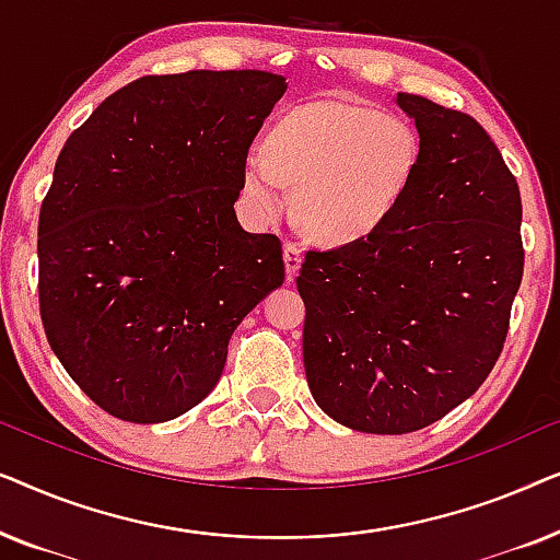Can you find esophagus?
Masks as SVG:
<instances>
[{
	"mask_svg": "<svg viewBox=\"0 0 560 560\" xmlns=\"http://www.w3.org/2000/svg\"><path fill=\"white\" fill-rule=\"evenodd\" d=\"M282 259H285V275H288V282H290L298 275V270H301L303 249L298 247L295 242H285V247H282Z\"/></svg>",
	"mask_w": 560,
	"mask_h": 560,
	"instance_id": "esophagus-1",
	"label": "esophagus"
}]
</instances>
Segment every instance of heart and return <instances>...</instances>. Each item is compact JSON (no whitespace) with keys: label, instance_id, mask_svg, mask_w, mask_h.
<instances>
[{"label":"heart","instance_id":"obj_1","mask_svg":"<svg viewBox=\"0 0 560 560\" xmlns=\"http://www.w3.org/2000/svg\"><path fill=\"white\" fill-rule=\"evenodd\" d=\"M420 163L408 121L372 106L313 102L275 121L265 152L242 165V196L257 219L285 209L282 183L295 186V217L324 244L370 236L393 217Z\"/></svg>","mask_w":560,"mask_h":560}]
</instances>
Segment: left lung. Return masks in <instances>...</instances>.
Here are the masks:
<instances>
[{
    "label": "left lung",
    "instance_id": "left-lung-1",
    "mask_svg": "<svg viewBox=\"0 0 560 560\" xmlns=\"http://www.w3.org/2000/svg\"><path fill=\"white\" fill-rule=\"evenodd\" d=\"M420 163L370 236L305 255L303 364L336 423L400 435L477 393L500 357L523 280L515 175L469 114L397 94Z\"/></svg>",
    "mask_w": 560,
    "mask_h": 560
}]
</instances>
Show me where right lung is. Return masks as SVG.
I'll list each match as a JSON object with an SVG mask.
<instances>
[{
    "label": "right lung",
    "mask_w": 560,
    "mask_h": 560,
    "mask_svg": "<svg viewBox=\"0 0 560 560\" xmlns=\"http://www.w3.org/2000/svg\"><path fill=\"white\" fill-rule=\"evenodd\" d=\"M267 71L144 75L60 150L37 224L50 349L98 408L165 423L217 387L242 318L285 280L234 213L249 144L285 94Z\"/></svg>",
    "instance_id": "add662e5"
}]
</instances>
